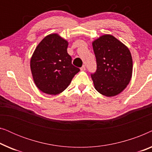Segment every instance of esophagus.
Instances as JSON below:
<instances>
[{
    "instance_id": "obj_1",
    "label": "esophagus",
    "mask_w": 152,
    "mask_h": 152,
    "mask_svg": "<svg viewBox=\"0 0 152 152\" xmlns=\"http://www.w3.org/2000/svg\"><path fill=\"white\" fill-rule=\"evenodd\" d=\"M80 70H82V71H84V70H86V66H85L84 65V66H82V67L80 68Z\"/></svg>"
}]
</instances>
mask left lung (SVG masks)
I'll list each match as a JSON object with an SVG mask.
<instances>
[{"instance_id":"8db88e82","label":"left lung","mask_w":152,"mask_h":152,"mask_svg":"<svg viewBox=\"0 0 152 152\" xmlns=\"http://www.w3.org/2000/svg\"><path fill=\"white\" fill-rule=\"evenodd\" d=\"M97 70L91 75L95 88L107 97L124 90L132 76L133 61L129 50L111 34H104L92 43Z\"/></svg>"}]
</instances>
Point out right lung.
<instances>
[{"instance_id": "obj_1", "label": "right lung", "mask_w": 152, "mask_h": 152, "mask_svg": "<svg viewBox=\"0 0 152 152\" xmlns=\"http://www.w3.org/2000/svg\"><path fill=\"white\" fill-rule=\"evenodd\" d=\"M68 42L57 34H50L39 43L30 59L33 80L41 91L58 95L65 90L80 68L72 64Z\"/></svg>"}]
</instances>
